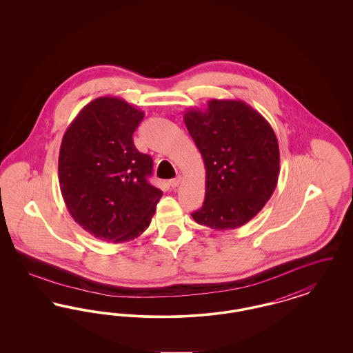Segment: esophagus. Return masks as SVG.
Listing matches in <instances>:
<instances>
[{"label": "esophagus", "mask_w": 353, "mask_h": 353, "mask_svg": "<svg viewBox=\"0 0 353 353\" xmlns=\"http://www.w3.org/2000/svg\"><path fill=\"white\" fill-rule=\"evenodd\" d=\"M181 183V177H176V179H172V180H169V185L172 186V188H176V186H179Z\"/></svg>", "instance_id": "esophagus-1"}]
</instances>
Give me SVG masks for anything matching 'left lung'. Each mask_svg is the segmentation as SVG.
Here are the masks:
<instances>
[{
  "label": "left lung",
  "instance_id": "1",
  "mask_svg": "<svg viewBox=\"0 0 353 353\" xmlns=\"http://www.w3.org/2000/svg\"><path fill=\"white\" fill-rule=\"evenodd\" d=\"M184 121L206 172L205 201L193 219L216 230L235 229L255 217L279 176V145L269 121L241 101H208Z\"/></svg>",
  "mask_w": 353,
  "mask_h": 353
}]
</instances>
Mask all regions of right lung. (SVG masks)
<instances>
[{
  "instance_id": "1",
  "label": "right lung",
  "mask_w": 353,
  "mask_h": 353,
  "mask_svg": "<svg viewBox=\"0 0 353 353\" xmlns=\"http://www.w3.org/2000/svg\"><path fill=\"white\" fill-rule=\"evenodd\" d=\"M144 112L101 97L84 105L63 134L58 174L71 217L107 242L143 234L163 192L150 184L153 160L136 150L134 134Z\"/></svg>"
}]
</instances>
